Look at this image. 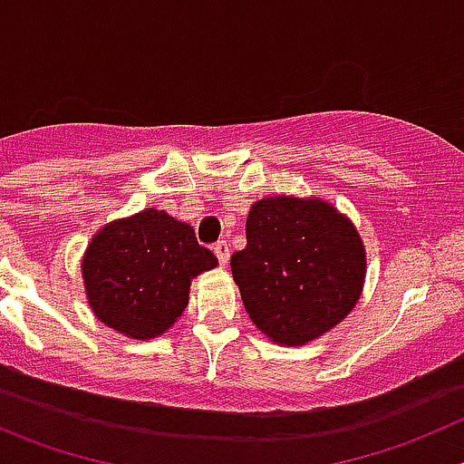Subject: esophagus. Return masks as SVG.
<instances>
[{
	"instance_id": "esophagus-1",
	"label": "esophagus",
	"mask_w": 464,
	"mask_h": 464,
	"mask_svg": "<svg viewBox=\"0 0 464 464\" xmlns=\"http://www.w3.org/2000/svg\"><path fill=\"white\" fill-rule=\"evenodd\" d=\"M214 253H216V257H218L220 266H225V264H227V259H229V246H227V241H218V244L214 246Z\"/></svg>"
}]
</instances>
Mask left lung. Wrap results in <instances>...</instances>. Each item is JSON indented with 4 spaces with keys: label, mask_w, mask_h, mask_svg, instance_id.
I'll list each match as a JSON object with an SVG mask.
<instances>
[{
    "label": "left lung",
    "mask_w": 464,
    "mask_h": 464,
    "mask_svg": "<svg viewBox=\"0 0 464 464\" xmlns=\"http://www.w3.org/2000/svg\"><path fill=\"white\" fill-rule=\"evenodd\" d=\"M246 241L229 259L232 277L253 324L273 342H312L360 301L367 253L330 202L262 198L248 211Z\"/></svg>",
    "instance_id": "left-lung-1"
}]
</instances>
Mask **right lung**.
<instances>
[{
	"instance_id": "right-lung-1",
	"label": "right lung",
	"mask_w": 464,
	"mask_h": 464,
	"mask_svg": "<svg viewBox=\"0 0 464 464\" xmlns=\"http://www.w3.org/2000/svg\"><path fill=\"white\" fill-rule=\"evenodd\" d=\"M216 264L191 225L143 209L92 237L82 276L97 319L131 339H152L182 316L193 277Z\"/></svg>"
}]
</instances>
